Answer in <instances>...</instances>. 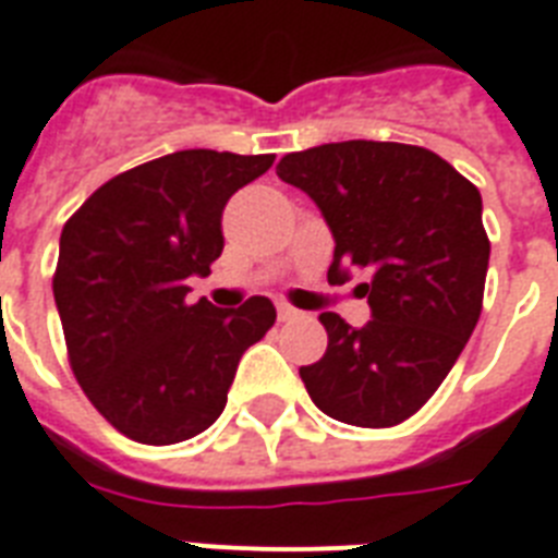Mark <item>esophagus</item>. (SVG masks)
Masks as SVG:
<instances>
[{
    "instance_id": "obj_1",
    "label": "esophagus",
    "mask_w": 558,
    "mask_h": 558,
    "mask_svg": "<svg viewBox=\"0 0 558 558\" xmlns=\"http://www.w3.org/2000/svg\"><path fill=\"white\" fill-rule=\"evenodd\" d=\"M278 318L280 322H292V318H298V310L289 307V304H278Z\"/></svg>"
}]
</instances>
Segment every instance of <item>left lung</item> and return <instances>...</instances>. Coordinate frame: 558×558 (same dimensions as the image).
<instances>
[{
    "label": "left lung",
    "mask_w": 558,
    "mask_h": 558,
    "mask_svg": "<svg viewBox=\"0 0 558 558\" xmlns=\"http://www.w3.org/2000/svg\"><path fill=\"white\" fill-rule=\"evenodd\" d=\"M278 178L304 190L333 233L327 280L360 283L372 322L322 313L325 356L301 365L318 410L354 427H392L418 412L477 327L488 271L483 198L471 181L403 143L348 140L292 151Z\"/></svg>",
    "instance_id": "8db88e82"
}]
</instances>
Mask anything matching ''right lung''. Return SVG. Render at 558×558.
<instances>
[{"label":"right lung","instance_id":"1","mask_svg":"<svg viewBox=\"0 0 558 558\" xmlns=\"http://www.w3.org/2000/svg\"><path fill=\"white\" fill-rule=\"evenodd\" d=\"M275 155L186 148L110 178L61 231L54 304L75 380L143 445L193 439L219 418L242 354L275 325L254 295L236 310L190 304L186 280L222 254L228 198Z\"/></svg>","mask_w":558,"mask_h":558}]
</instances>
